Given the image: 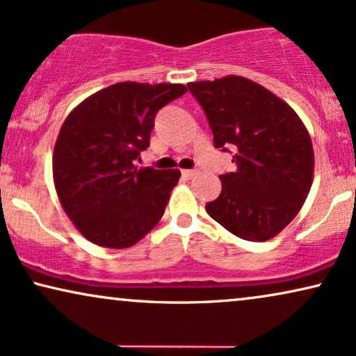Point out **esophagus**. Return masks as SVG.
I'll return each mask as SVG.
<instances>
[{"label":"esophagus","mask_w":356,"mask_h":356,"mask_svg":"<svg viewBox=\"0 0 356 356\" xmlns=\"http://www.w3.org/2000/svg\"><path fill=\"white\" fill-rule=\"evenodd\" d=\"M181 175H183V177H184V178L191 179L193 177H196V175H197V172H196V170H183V172H181Z\"/></svg>","instance_id":"1"}]
</instances>
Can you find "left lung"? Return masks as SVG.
Returning <instances> with one entry per match:
<instances>
[{"instance_id": "obj_1", "label": "left lung", "mask_w": 356, "mask_h": 356, "mask_svg": "<svg viewBox=\"0 0 356 356\" xmlns=\"http://www.w3.org/2000/svg\"><path fill=\"white\" fill-rule=\"evenodd\" d=\"M188 88L204 109L216 149L235 150L237 168L219 177L222 191L207 202V214L243 240L273 238L311 189L314 149L306 126L288 103L248 78L229 75Z\"/></svg>"}]
</instances>
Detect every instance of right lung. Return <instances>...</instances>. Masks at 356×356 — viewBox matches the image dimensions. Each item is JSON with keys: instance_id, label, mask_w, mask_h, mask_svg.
I'll return each instance as SVG.
<instances>
[{"instance_id": "right-lung-1", "label": "right lung", "mask_w": 356, "mask_h": 356, "mask_svg": "<svg viewBox=\"0 0 356 356\" xmlns=\"http://www.w3.org/2000/svg\"><path fill=\"white\" fill-rule=\"evenodd\" d=\"M188 91L181 83L122 81L88 96L60 127L55 191L83 237L106 248L136 245L159 224L179 170L137 168L155 114Z\"/></svg>"}]
</instances>
